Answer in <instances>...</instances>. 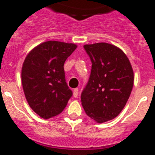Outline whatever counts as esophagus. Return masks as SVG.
Listing matches in <instances>:
<instances>
[{"instance_id": "obj_1", "label": "esophagus", "mask_w": 155, "mask_h": 155, "mask_svg": "<svg viewBox=\"0 0 155 155\" xmlns=\"http://www.w3.org/2000/svg\"><path fill=\"white\" fill-rule=\"evenodd\" d=\"M78 89L76 88V89H74V97L75 98H77L78 97Z\"/></svg>"}]
</instances>
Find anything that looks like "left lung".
I'll list each match as a JSON object with an SVG mask.
<instances>
[{"mask_svg": "<svg viewBox=\"0 0 155 155\" xmlns=\"http://www.w3.org/2000/svg\"><path fill=\"white\" fill-rule=\"evenodd\" d=\"M92 62L81 101L87 116L97 123L116 118L124 108L134 84L131 62L122 50L107 43L84 45Z\"/></svg>", "mask_w": 155, "mask_h": 155, "instance_id": "8db88e82", "label": "left lung"}]
</instances>
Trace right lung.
<instances>
[{"label": "right lung", "mask_w": 155, "mask_h": 155, "mask_svg": "<svg viewBox=\"0 0 155 155\" xmlns=\"http://www.w3.org/2000/svg\"><path fill=\"white\" fill-rule=\"evenodd\" d=\"M76 44L47 41L32 49L23 63L21 79L31 108L43 119L60 114L72 97L66 82L64 63Z\"/></svg>", "instance_id": "obj_1"}]
</instances>
